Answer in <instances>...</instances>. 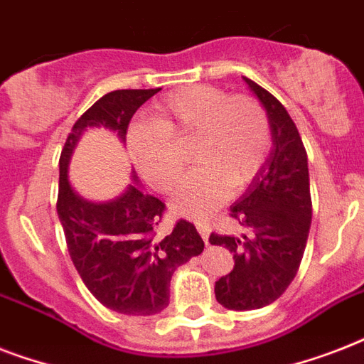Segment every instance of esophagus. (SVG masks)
<instances>
[{"label": "esophagus", "instance_id": "esophagus-1", "mask_svg": "<svg viewBox=\"0 0 364 364\" xmlns=\"http://www.w3.org/2000/svg\"><path fill=\"white\" fill-rule=\"evenodd\" d=\"M196 228H198L200 236L204 238L205 245H208V238H210V225H205V223H196Z\"/></svg>", "mask_w": 364, "mask_h": 364}]
</instances>
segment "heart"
<instances>
[{"instance_id":"1","label":"heart","mask_w":364,"mask_h":364,"mask_svg":"<svg viewBox=\"0 0 364 364\" xmlns=\"http://www.w3.org/2000/svg\"><path fill=\"white\" fill-rule=\"evenodd\" d=\"M196 136L191 171L177 187L171 205L181 215L204 219L232 193L255 181L270 151V121L247 94L210 85L183 87L154 105L147 124L132 126L128 145L141 176L160 193L181 177L173 143Z\"/></svg>"}]
</instances>
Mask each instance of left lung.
<instances>
[{
    "instance_id": "8db88e82",
    "label": "left lung",
    "mask_w": 364,
    "mask_h": 364,
    "mask_svg": "<svg viewBox=\"0 0 364 364\" xmlns=\"http://www.w3.org/2000/svg\"><path fill=\"white\" fill-rule=\"evenodd\" d=\"M245 82L264 105L274 147L259 176L230 208V217L251 234L210 236L211 245L234 255L230 274L215 282V299L236 311L264 308L285 293L299 272L311 225L308 154L296 124L276 96L251 79Z\"/></svg>"
}]
</instances>
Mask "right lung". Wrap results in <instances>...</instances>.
<instances>
[{
    "mask_svg": "<svg viewBox=\"0 0 364 364\" xmlns=\"http://www.w3.org/2000/svg\"><path fill=\"white\" fill-rule=\"evenodd\" d=\"M159 90H115L102 96L77 119L60 154L56 211L71 260L88 291L105 308L126 316H154L164 310L173 272L204 251V240L185 219L160 236L156 228L164 202L137 185L105 204L81 198L68 181V164L87 128L105 126L124 141L134 113Z\"/></svg>",
    "mask_w": 364,
    "mask_h": 364,
    "instance_id": "right-lung-1",
    "label": "right lung"
}]
</instances>
